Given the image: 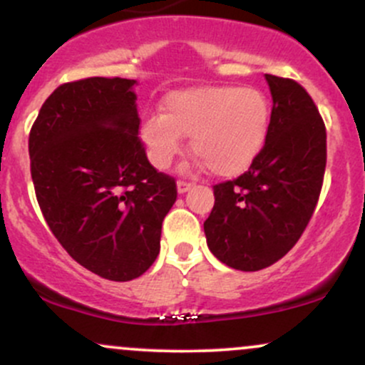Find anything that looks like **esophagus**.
<instances>
[{
  "label": "esophagus",
  "instance_id": "esophagus-1",
  "mask_svg": "<svg viewBox=\"0 0 365 365\" xmlns=\"http://www.w3.org/2000/svg\"><path fill=\"white\" fill-rule=\"evenodd\" d=\"M192 187H194V183L185 182V180H178V183H177V188H178L180 194H185V192L190 190Z\"/></svg>",
  "mask_w": 365,
  "mask_h": 365
}]
</instances>
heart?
I'll list each match as a JSON object with an SVG mask.
<instances>
[{
	"mask_svg": "<svg viewBox=\"0 0 365 365\" xmlns=\"http://www.w3.org/2000/svg\"><path fill=\"white\" fill-rule=\"evenodd\" d=\"M271 120L267 96L255 87L207 86L171 92L161 116L142 123L140 137L159 170L168 168L190 137V150L216 177L244 173L259 156Z\"/></svg>",
	"mask_w": 365,
	"mask_h": 365,
	"instance_id": "1",
	"label": "heart"
}]
</instances>
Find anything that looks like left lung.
Wrapping results in <instances>:
<instances>
[{
    "mask_svg": "<svg viewBox=\"0 0 365 365\" xmlns=\"http://www.w3.org/2000/svg\"><path fill=\"white\" fill-rule=\"evenodd\" d=\"M264 77L273 96L264 148L249 171L212 187L204 221L209 250L240 271L264 269L299 242L326 170V127L309 92L292 78Z\"/></svg>",
    "mask_w": 365,
    "mask_h": 365,
    "instance_id": "obj_1",
    "label": "left lung"
}]
</instances>
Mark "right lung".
<instances>
[{"instance_id": "obj_1", "label": "right lung", "mask_w": 365, "mask_h": 365, "mask_svg": "<svg viewBox=\"0 0 365 365\" xmlns=\"http://www.w3.org/2000/svg\"><path fill=\"white\" fill-rule=\"evenodd\" d=\"M135 81L66 82L29 133L31 175L53 235L81 266L130 282L153 266L177 182L149 163L139 137Z\"/></svg>"}]
</instances>
